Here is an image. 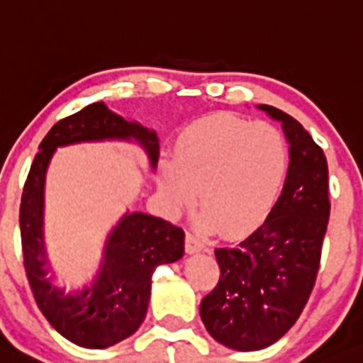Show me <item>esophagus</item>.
I'll return each mask as SVG.
<instances>
[{
	"label": "esophagus",
	"instance_id": "1",
	"mask_svg": "<svg viewBox=\"0 0 363 363\" xmlns=\"http://www.w3.org/2000/svg\"><path fill=\"white\" fill-rule=\"evenodd\" d=\"M206 248V243L203 242L199 237H196L194 233H186V252L187 253H196Z\"/></svg>",
	"mask_w": 363,
	"mask_h": 363
}]
</instances>
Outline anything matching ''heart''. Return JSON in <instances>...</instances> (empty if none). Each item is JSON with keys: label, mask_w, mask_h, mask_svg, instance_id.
Masks as SVG:
<instances>
[{"label": "heart", "mask_w": 363, "mask_h": 363, "mask_svg": "<svg viewBox=\"0 0 363 363\" xmlns=\"http://www.w3.org/2000/svg\"><path fill=\"white\" fill-rule=\"evenodd\" d=\"M289 169V148L276 126L213 115L181 130L174 155L157 167L169 211L193 206L199 189L203 228L225 235L250 230L276 203Z\"/></svg>", "instance_id": "1"}]
</instances>
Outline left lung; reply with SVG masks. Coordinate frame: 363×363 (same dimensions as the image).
<instances>
[{
  "label": "left lung",
  "mask_w": 363,
  "mask_h": 363,
  "mask_svg": "<svg viewBox=\"0 0 363 363\" xmlns=\"http://www.w3.org/2000/svg\"><path fill=\"white\" fill-rule=\"evenodd\" d=\"M259 110L281 121L289 142L282 194L252 235L216 248L220 281L199 308L208 333L240 352L276 343L298 321L320 270L331 208L321 147L287 113L269 104Z\"/></svg>",
  "instance_id": "obj_1"
}]
</instances>
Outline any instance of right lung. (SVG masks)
I'll return each mask as SVG.
<instances>
[{
    "label": "right lung",
    "mask_w": 363,
    "mask_h": 363,
    "mask_svg": "<svg viewBox=\"0 0 363 363\" xmlns=\"http://www.w3.org/2000/svg\"><path fill=\"white\" fill-rule=\"evenodd\" d=\"M104 138L138 140L152 167L159 160L155 132L93 103L57 121L43 137L20 203L21 252L35 303L60 335L86 348H106L133 335L147 314L154 270L184 255L182 228L145 213H126L108 238L103 267L89 287L65 294L47 279L42 238L47 165L57 147Z\"/></svg>",
    "instance_id": "1"
}]
</instances>
